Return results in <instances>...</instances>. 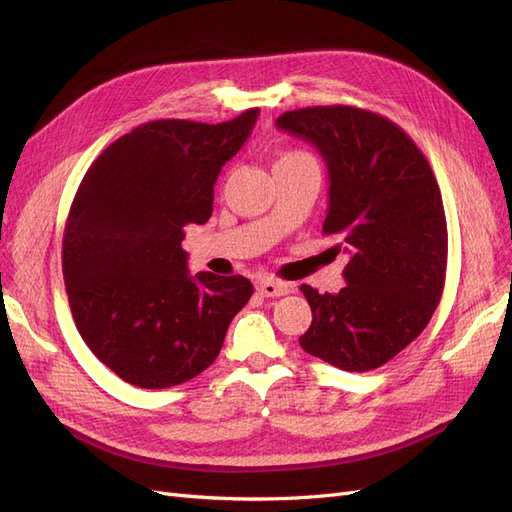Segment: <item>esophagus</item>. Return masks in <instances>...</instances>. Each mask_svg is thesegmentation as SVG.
I'll return each mask as SVG.
<instances>
[{
    "label": "esophagus",
    "instance_id": "esophagus-1",
    "mask_svg": "<svg viewBox=\"0 0 512 512\" xmlns=\"http://www.w3.org/2000/svg\"><path fill=\"white\" fill-rule=\"evenodd\" d=\"M256 290L262 294V297H282V294H288L292 290V286L286 282H277L273 277H262V280L256 284Z\"/></svg>",
    "mask_w": 512,
    "mask_h": 512
}]
</instances>
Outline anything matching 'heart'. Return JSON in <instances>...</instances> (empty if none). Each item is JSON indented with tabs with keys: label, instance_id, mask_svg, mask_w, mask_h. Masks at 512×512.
Masks as SVG:
<instances>
[{
	"label": "heart",
	"instance_id": "obj_1",
	"mask_svg": "<svg viewBox=\"0 0 512 512\" xmlns=\"http://www.w3.org/2000/svg\"><path fill=\"white\" fill-rule=\"evenodd\" d=\"M294 153H297V151H290V153H284V156H282V158H288V156H294ZM282 158H280V160H282Z\"/></svg>",
	"mask_w": 512,
	"mask_h": 512
}]
</instances>
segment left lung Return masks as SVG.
<instances>
[{"label":"left lung","mask_w":512,"mask_h":512,"mask_svg":"<svg viewBox=\"0 0 512 512\" xmlns=\"http://www.w3.org/2000/svg\"><path fill=\"white\" fill-rule=\"evenodd\" d=\"M275 126L320 151L329 170L322 230L350 254L337 294L301 286L312 327L299 344L344 371L376 369L423 333L442 297L448 237L438 181L404 130L363 108H299Z\"/></svg>","instance_id":"8db88e82"}]
</instances>
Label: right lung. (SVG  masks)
<instances>
[{"instance_id":"right-lung-1","label":"right lung","mask_w":512,"mask_h":512,"mask_svg":"<svg viewBox=\"0 0 512 512\" xmlns=\"http://www.w3.org/2000/svg\"><path fill=\"white\" fill-rule=\"evenodd\" d=\"M260 108L209 126L149 121L89 166L68 215L61 267L81 337L115 374L168 389L205 371L250 301L243 275L188 273V224H205L222 166L250 138Z\"/></svg>"}]
</instances>
